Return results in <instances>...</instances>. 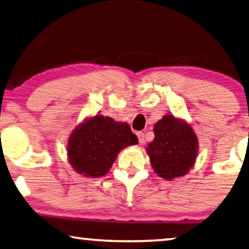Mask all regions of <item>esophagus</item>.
I'll return each mask as SVG.
<instances>
[{"instance_id": "esophagus-1", "label": "esophagus", "mask_w": 249, "mask_h": 249, "mask_svg": "<svg viewBox=\"0 0 249 249\" xmlns=\"http://www.w3.org/2000/svg\"><path fill=\"white\" fill-rule=\"evenodd\" d=\"M137 137H138L139 142H141V144H144V142H145V136H144V134H142V132H137Z\"/></svg>"}]
</instances>
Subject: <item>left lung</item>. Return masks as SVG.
Listing matches in <instances>:
<instances>
[{
  "label": "left lung",
  "mask_w": 249,
  "mask_h": 249,
  "mask_svg": "<svg viewBox=\"0 0 249 249\" xmlns=\"http://www.w3.org/2000/svg\"><path fill=\"white\" fill-rule=\"evenodd\" d=\"M155 137L146 152L154 172L165 180L186 176L195 165L199 142L192 124L173 114L154 124Z\"/></svg>",
  "instance_id": "left-lung-1"
}]
</instances>
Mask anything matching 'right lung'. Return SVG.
I'll return each instance as SVG.
<instances>
[{
  "label": "right lung",
  "instance_id": "obj_1",
  "mask_svg": "<svg viewBox=\"0 0 249 249\" xmlns=\"http://www.w3.org/2000/svg\"><path fill=\"white\" fill-rule=\"evenodd\" d=\"M138 144L127 122L95 114L85 118L68 138V162L74 171L87 178H100L110 171L118 154Z\"/></svg>",
  "mask_w": 249,
  "mask_h": 249
}]
</instances>
